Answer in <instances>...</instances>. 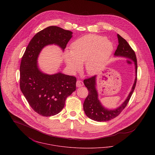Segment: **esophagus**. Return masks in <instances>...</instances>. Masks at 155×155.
I'll return each mask as SVG.
<instances>
[{
  "mask_svg": "<svg viewBox=\"0 0 155 155\" xmlns=\"http://www.w3.org/2000/svg\"><path fill=\"white\" fill-rule=\"evenodd\" d=\"M84 85V83L82 81L79 80L76 82V87H82Z\"/></svg>",
  "mask_w": 155,
  "mask_h": 155,
  "instance_id": "34e87169",
  "label": "esophagus"
}]
</instances>
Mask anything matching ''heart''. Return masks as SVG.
I'll list each match as a JSON object with an SVG mask.
<instances>
[{
  "mask_svg": "<svg viewBox=\"0 0 155 155\" xmlns=\"http://www.w3.org/2000/svg\"><path fill=\"white\" fill-rule=\"evenodd\" d=\"M70 51L65 54V61L69 70L74 73L85 62L87 72L92 74L103 66L113 51V46L105 37L89 35L83 36L71 45Z\"/></svg>",
  "mask_w": 155,
  "mask_h": 155,
  "instance_id": "b5f03b06",
  "label": "heart"
}]
</instances>
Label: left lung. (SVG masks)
I'll return each mask as SVG.
<instances>
[{
	"label": "left lung",
	"instance_id": "left-lung-1",
	"mask_svg": "<svg viewBox=\"0 0 155 155\" xmlns=\"http://www.w3.org/2000/svg\"><path fill=\"white\" fill-rule=\"evenodd\" d=\"M118 39V46L114 52L115 56L124 57L132 60L134 62L135 67L136 78L133 85L132 89L128 95L126 100L122 104L114 110H108L102 106L98 98V93L96 89V76H93L84 81V85L88 89V95L84 103V110L86 115L92 120L97 122H105L117 116L127 106L137 83V61L136 55L134 51L127 41L121 37L119 35H117Z\"/></svg>",
	"mask_w": 155,
	"mask_h": 155
}]
</instances>
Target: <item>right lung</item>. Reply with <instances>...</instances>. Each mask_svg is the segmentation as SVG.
Segmentation results:
<instances>
[{"label":"right lung","mask_w":155,"mask_h":155,"mask_svg":"<svg viewBox=\"0 0 155 155\" xmlns=\"http://www.w3.org/2000/svg\"><path fill=\"white\" fill-rule=\"evenodd\" d=\"M72 33L57 26L48 27L34 36L22 56L20 89L30 107L41 116H54L62 110L67 98L76 90V78L61 73H42L38 66V55L48 45H57L64 50Z\"/></svg>","instance_id":"obj_1"}]
</instances>
